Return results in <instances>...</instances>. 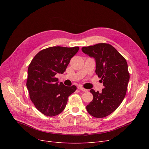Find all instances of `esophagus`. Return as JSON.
<instances>
[{
  "mask_svg": "<svg viewBox=\"0 0 149 149\" xmlns=\"http://www.w3.org/2000/svg\"><path fill=\"white\" fill-rule=\"evenodd\" d=\"M78 89L81 90V91H82L83 92H87V91H88L87 89H86L83 88L81 87V86H78Z\"/></svg>",
  "mask_w": 149,
  "mask_h": 149,
  "instance_id": "obj_1",
  "label": "esophagus"
}]
</instances>
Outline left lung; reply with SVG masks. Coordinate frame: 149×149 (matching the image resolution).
Wrapping results in <instances>:
<instances>
[{
	"mask_svg": "<svg viewBox=\"0 0 149 149\" xmlns=\"http://www.w3.org/2000/svg\"><path fill=\"white\" fill-rule=\"evenodd\" d=\"M81 50L95 59V72L104 86L100 93L90 90L93 98L86 109L95 118H104L118 108L126 95L130 79L127 61L109 44L84 46Z\"/></svg>",
	"mask_w": 149,
	"mask_h": 149,
	"instance_id": "1",
	"label": "left lung"
}]
</instances>
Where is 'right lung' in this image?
Instances as JSON below:
<instances>
[{
    "instance_id": "obj_1",
    "label": "right lung",
    "mask_w": 149,
    "mask_h": 149,
    "mask_svg": "<svg viewBox=\"0 0 149 149\" xmlns=\"http://www.w3.org/2000/svg\"><path fill=\"white\" fill-rule=\"evenodd\" d=\"M79 47L53 46L37 53L28 69L26 86L32 102L41 113L54 116L63 111L77 87L59 84L57 74H63Z\"/></svg>"
}]
</instances>
